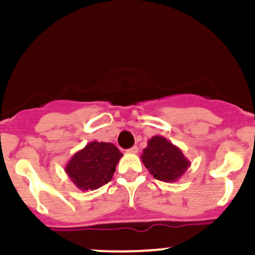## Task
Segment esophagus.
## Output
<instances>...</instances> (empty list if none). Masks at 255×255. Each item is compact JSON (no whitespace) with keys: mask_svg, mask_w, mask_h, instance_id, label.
I'll return each mask as SVG.
<instances>
[{"mask_svg":"<svg viewBox=\"0 0 255 255\" xmlns=\"http://www.w3.org/2000/svg\"><path fill=\"white\" fill-rule=\"evenodd\" d=\"M128 151H129V153H132V154H137L138 153V146L137 145L132 146L130 149H128Z\"/></svg>","mask_w":255,"mask_h":255,"instance_id":"1","label":"esophagus"}]
</instances>
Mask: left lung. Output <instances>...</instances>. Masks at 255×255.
Instances as JSON below:
<instances>
[{
  "instance_id": "8db88e82",
  "label": "left lung",
  "mask_w": 255,
  "mask_h": 255,
  "mask_svg": "<svg viewBox=\"0 0 255 255\" xmlns=\"http://www.w3.org/2000/svg\"><path fill=\"white\" fill-rule=\"evenodd\" d=\"M140 159L149 173L164 182L177 181L191 165L181 149L161 135H154L148 140Z\"/></svg>"
}]
</instances>
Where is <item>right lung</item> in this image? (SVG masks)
<instances>
[{
    "instance_id": "1",
    "label": "right lung",
    "mask_w": 255,
    "mask_h": 255,
    "mask_svg": "<svg viewBox=\"0 0 255 255\" xmlns=\"http://www.w3.org/2000/svg\"><path fill=\"white\" fill-rule=\"evenodd\" d=\"M122 155L112 143L94 140L71 156L65 173L82 191L96 190L111 181Z\"/></svg>"
}]
</instances>
